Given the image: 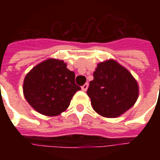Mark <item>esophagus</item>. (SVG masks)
Instances as JSON below:
<instances>
[{
	"instance_id": "1",
	"label": "esophagus",
	"mask_w": 160,
	"mask_h": 160,
	"mask_svg": "<svg viewBox=\"0 0 160 160\" xmlns=\"http://www.w3.org/2000/svg\"><path fill=\"white\" fill-rule=\"evenodd\" d=\"M87 88H88V84L87 83L84 84L83 86L81 87V89H82V91H84V92H86V91L87 90Z\"/></svg>"
}]
</instances>
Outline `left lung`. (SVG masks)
<instances>
[{"label": "left lung", "mask_w": 160, "mask_h": 160, "mask_svg": "<svg viewBox=\"0 0 160 160\" xmlns=\"http://www.w3.org/2000/svg\"><path fill=\"white\" fill-rule=\"evenodd\" d=\"M87 95L98 114L115 118L124 114L137 100L139 86L128 70L116 60L98 64Z\"/></svg>", "instance_id": "obj_1"}]
</instances>
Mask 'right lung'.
<instances>
[{
	"label": "right lung",
	"mask_w": 160,
	"mask_h": 160,
	"mask_svg": "<svg viewBox=\"0 0 160 160\" xmlns=\"http://www.w3.org/2000/svg\"><path fill=\"white\" fill-rule=\"evenodd\" d=\"M75 74L62 60L49 59L38 64L25 77L23 93L38 113L56 117L68 108L72 98L80 90Z\"/></svg>",
	"instance_id": "right-lung-1"
}]
</instances>
